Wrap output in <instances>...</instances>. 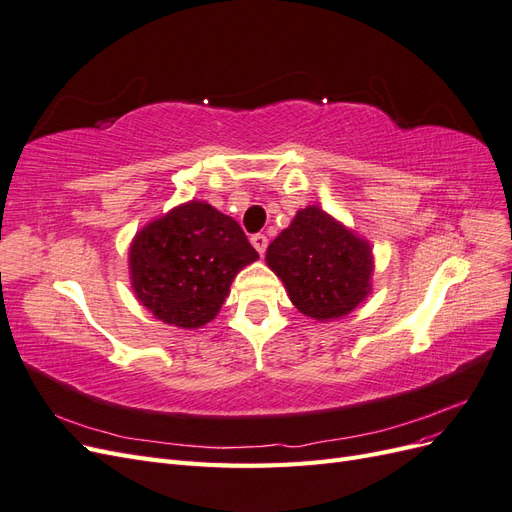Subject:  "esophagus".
<instances>
[{
    "mask_svg": "<svg viewBox=\"0 0 512 512\" xmlns=\"http://www.w3.org/2000/svg\"><path fill=\"white\" fill-rule=\"evenodd\" d=\"M252 245L256 247V252L262 256V254H265L267 252V243H269V239L265 237V235H260V232H258V235H252Z\"/></svg>",
    "mask_w": 512,
    "mask_h": 512,
    "instance_id": "obj_1",
    "label": "esophagus"
}]
</instances>
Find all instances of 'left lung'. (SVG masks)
Segmentation results:
<instances>
[{
  "label": "left lung",
  "mask_w": 512,
  "mask_h": 512,
  "mask_svg": "<svg viewBox=\"0 0 512 512\" xmlns=\"http://www.w3.org/2000/svg\"><path fill=\"white\" fill-rule=\"evenodd\" d=\"M267 265L294 307L320 322L348 316L371 292V245L318 205L297 211L267 247Z\"/></svg>",
  "instance_id": "left-lung-1"
}]
</instances>
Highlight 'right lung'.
I'll return each mask as SVG.
<instances>
[{"instance_id": "obj_1", "label": "right lung", "mask_w": 512, "mask_h": 512, "mask_svg": "<svg viewBox=\"0 0 512 512\" xmlns=\"http://www.w3.org/2000/svg\"><path fill=\"white\" fill-rule=\"evenodd\" d=\"M256 258L235 220L190 200L136 232L130 280L136 299L158 320L198 329L218 316L235 275Z\"/></svg>"}]
</instances>
